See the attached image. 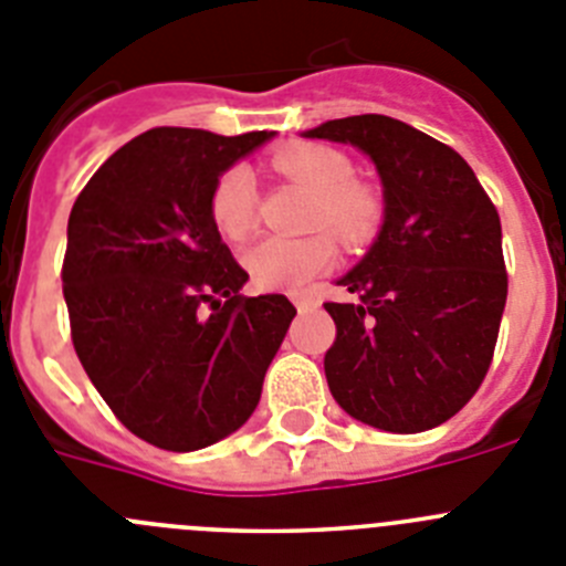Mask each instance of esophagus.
Wrapping results in <instances>:
<instances>
[{
    "label": "esophagus",
    "mask_w": 566,
    "mask_h": 566,
    "mask_svg": "<svg viewBox=\"0 0 566 566\" xmlns=\"http://www.w3.org/2000/svg\"><path fill=\"white\" fill-rule=\"evenodd\" d=\"M292 303L297 306V312H312V308H317V300L308 297V294H294Z\"/></svg>",
    "instance_id": "34e87169"
}]
</instances>
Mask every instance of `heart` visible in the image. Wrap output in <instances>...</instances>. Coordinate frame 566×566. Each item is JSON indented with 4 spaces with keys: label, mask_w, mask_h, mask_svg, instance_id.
Wrapping results in <instances>:
<instances>
[{
    "label": "heart",
    "mask_w": 566,
    "mask_h": 566,
    "mask_svg": "<svg viewBox=\"0 0 566 566\" xmlns=\"http://www.w3.org/2000/svg\"><path fill=\"white\" fill-rule=\"evenodd\" d=\"M272 169L312 195L308 229H328L345 247H363L382 223V195L354 178L348 155L326 144H292L272 155ZM258 189L247 167H229L209 192L214 229L229 240L247 238L254 227ZM260 289H300L337 263V249L326 232L308 238H263L243 254Z\"/></svg>",
    "instance_id": "obj_1"
}]
</instances>
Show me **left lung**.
Segmentation results:
<instances>
[{
  "label": "left lung",
  "mask_w": 566,
  "mask_h": 566,
  "mask_svg": "<svg viewBox=\"0 0 566 566\" xmlns=\"http://www.w3.org/2000/svg\"><path fill=\"white\" fill-rule=\"evenodd\" d=\"M306 138L354 144L382 181L374 247L326 303L332 397L359 422L419 433L448 422L479 391L507 303L502 221L462 155L388 115H348Z\"/></svg>",
  "instance_id": "left-lung-1"
}]
</instances>
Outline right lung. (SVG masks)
Instances as JSON below:
<instances>
[{"instance_id":"right-lung-1","label":"right lung","mask_w":566,"mask_h":566,"mask_svg":"<svg viewBox=\"0 0 566 566\" xmlns=\"http://www.w3.org/2000/svg\"><path fill=\"white\" fill-rule=\"evenodd\" d=\"M272 135L147 129L70 212L73 348L115 419L164 451H201L252 417L297 314L286 294H240L249 274L209 214L218 175Z\"/></svg>"}]
</instances>
